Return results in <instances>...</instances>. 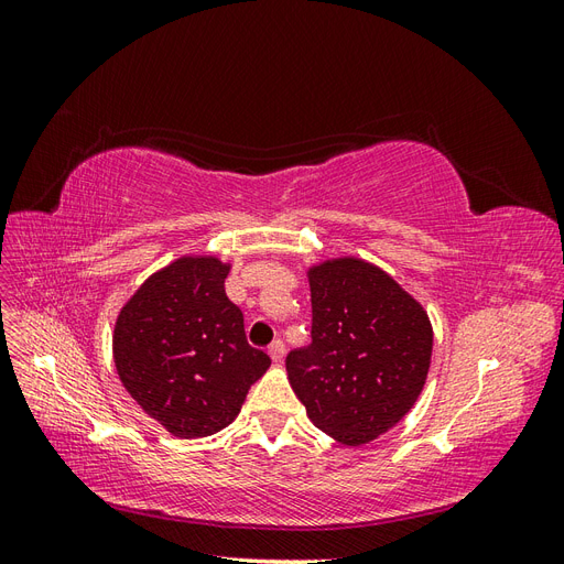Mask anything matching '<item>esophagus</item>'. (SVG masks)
I'll return each instance as SVG.
<instances>
[{
    "label": "esophagus",
    "mask_w": 564,
    "mask_h": 564,
    "mask_svg": "<svg viewBox=\"0 0 564 564\" xmlns=\"http://www.w3.org/2000/svg\"><path fill=\"white\" fill-rule=\"evenodd\" d=\"M270 357H272V362H282L284 360V340L282 338H275L270 344Z\"/></svg>",
    "instance_id": "obj_1"
}]
</instances>
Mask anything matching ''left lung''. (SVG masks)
I'll return each instance as SVG.
<instances>
[{"label":"left lung","instance_id":"8db88e82","mask_svg":"<svg viewBox=\"0 0 564 564\" xmlns=\"http://www.w3.org/2000/svg\"><path fill=\"white\" fill-rule=\"evenodd\" d=\"M311 344L286 355L289 383L322 433L365 445L421 395L433 329L383 270L336 259L311 270Z\"/></svg>","mask_w":564,"mask_h":564}]
</instances>
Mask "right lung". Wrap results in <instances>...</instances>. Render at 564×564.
Returning a JSON list of instances; mask_svg holds the SVG:
<instances>
[{
	"label": "right lung",
	"instance_id": "1",
	"mask_svg": "<svg viewBox=\"0 0 564 564\" xmlns=\"http://www.w3.org/2000/svg\"><path fill=\"white\" fill-rule=\"evenodd\" d=\"M228 265L185 256L152 275L115 324V365L129 395L176 437H207L235 421L270 367L249 346L226 294Z\"/></svg>",
	"mask_w": 564,
	"mask_h": 564
}]
</instances>
